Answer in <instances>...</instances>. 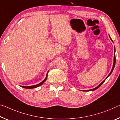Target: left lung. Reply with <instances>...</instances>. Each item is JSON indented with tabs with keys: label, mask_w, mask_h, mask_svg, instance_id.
<instances>
[{
	"label": "left lung",
	"mask_w": 120,
	"mask_h": 120,
	"mask_svg": "<svg viewBox=\"0 0 120 120\" xmlns=\"http://www.w3.org/2000/svg\"><path fill=\"white\" fill-rule=\"evenodd\" d=\"M109 38H110V40H111V41L113 42V40H112V39L111 38H110V37L109 36ZM115 47H114V63H113V68H112V70H111V72H110V73L109 75H108L107 77V78H106V79H107L108 78V77L109 76V75H111V73H112V72H113V70H114V67H115V62H116V57H115ZM105 80H104V81H103V82H101V83H100V84L98 86H97V87H96L95 88H93V89H91V90H84L83 91H94V90H97V88H98L99 87H100V86L101 85H102L103 83H104V82H105Z\"/></svg>",
	"instance_id": "obj_1"
}]
</instances>
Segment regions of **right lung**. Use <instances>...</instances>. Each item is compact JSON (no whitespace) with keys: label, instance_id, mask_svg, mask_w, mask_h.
Returning a JSON list of instances; mask_svg holds the SVG:
<instances>
[{"label":"right lung","instance_id":"right-lung-1","mask_svg":"<svg viewBox=\"0 0 120 120\" xmlns=\"http://www.w3.org/2000/svg\"><path fill=\"white\" fill-rule=\"evenodd\" d=\"M49 72V71H48ZM48 73L47 74V75H46V77L44 79V80L42 81V82H40V83H39L38 84H37V85H33V86H21L23 88H28V89H30V88H36V87H38V86H41V85L43 84L44 82H45V81L47 80V77H48Z\"/></svg>","mask_w":120,"mask_h":120}]
</instances>
